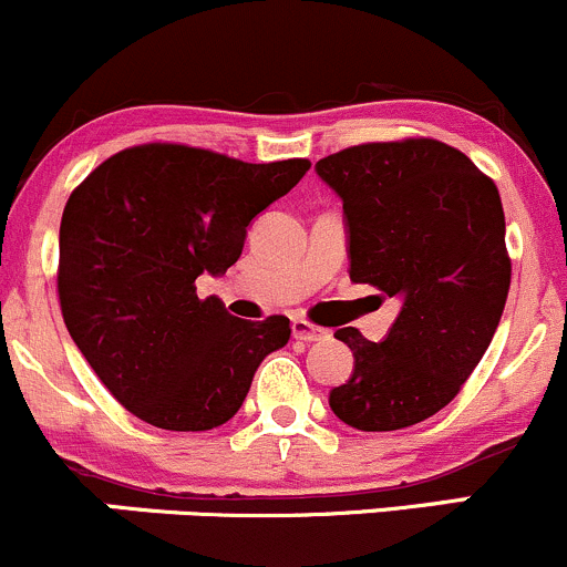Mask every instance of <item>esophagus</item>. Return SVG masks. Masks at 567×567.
I'll return each instance as SVG.
<instances>
[{"mask_svg": "<svg viewBox=\"0 0 567 567\" xmlns=\"http://www.w3.org/2000/svg\"><path fill=\"white\" fill-rule=\"evenodd\" d=\"M293 337L301 339V342H318V339L326 337V331L318 329V326H312L309 320L296 318L293 320Z\"/></svg>", "mask_w": 567, "mask_h": 567, "instance_id": "esophagus-1", "label": "esophagus"}]
</instances>
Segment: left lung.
I'll return each mask as SVG.
<instances>
[{
    "instance_id": "left-lung-1",
    "label": "left lung",
    "mask_w": 567,
    "mask_h": 567,
    "mask_svg": "<svg viewBox=\"0 0 567 567\" xmlns=\"http://www.w3.org/2000/svg\"><path fill=\"white\" fill-rule=\"evenodd\" d=\"M315 171L342 200L350 279L399 301L383 342L333 333L353 350V374L329 404L361 432L413 426L456 396L503 318L511 260L499 193L432 138L350 146Z\"/></svg>"
}]
</instances>
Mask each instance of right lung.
Segmentation results:
<instances>
[{
    "label": "right lung",
    "instance_id": "obj_1",
    "mask_svg": "<svg viewBox=\"0 0 567 567\" xmlns=\"http://www.w3.org/2000/svg\"><path fill=\"white\" fill-rule=\"evenodd\" d=\"M309 159L252 165L206 148L146 143L105 159L70 195L59 228V303L103 385L146 424L206 432L230 421L290 320L234 318L198 299L228 271L247 228L288 195Z\"/></svg>",
    "mask_w": 567,
    "mask_h": 567
}]
</instances>
